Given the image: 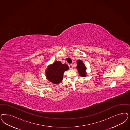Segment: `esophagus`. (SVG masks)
<instances>
[{"mask_svg": "<svg viewBox=\"0 0 130 130\" xmlns=\"http://www.w3.org/2000/svg\"><path fill=\"white\" fill-rule=\"evenodd\" d=\"M69 67L70 69H72L73 68V66H72V64H69Z\"/></svg>", "mask_w": 130, "mask_h": 130, "instance_id": "1", "label": "esophagus"}]
</instances>
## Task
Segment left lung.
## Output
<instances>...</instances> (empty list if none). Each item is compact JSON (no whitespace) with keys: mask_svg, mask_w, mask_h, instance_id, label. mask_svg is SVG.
<instances>
[{"mask_svg":"<svg viewBox=\"0 0 130 130\" xmlns=\"http://www.w3.org/2000/svg\"><path fill=\"white\" fill-rule=\"evenodd\" d=\"M77 69L79 72V74L80 76L83 77H85L86 76V67L85 64L81 60H78L77 61Z\"/></svg>","mask_w":130,"mask_h":130,"instance_id":"obj_1","label":"left lung"}]
</instances>
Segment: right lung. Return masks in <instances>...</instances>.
<instances>
[{
    "label": "right lung",
    "instance_id": "obj_1",
    "mask_svg": "<svg viewBox=\"0 0 130 130\" xmlns=\"http://www.w3.org/2000/svg\"><path fill=\"white\" fill-rule=\"evenodd\" d=\"M69 69L67 64H63L60 61H55L50 65L45 71L47 79L50 82L58 84L63 79V74L65 71Z\"/></svg>",
    "mask_w": 130,
    "mask_h": 130
}]
</instances>
